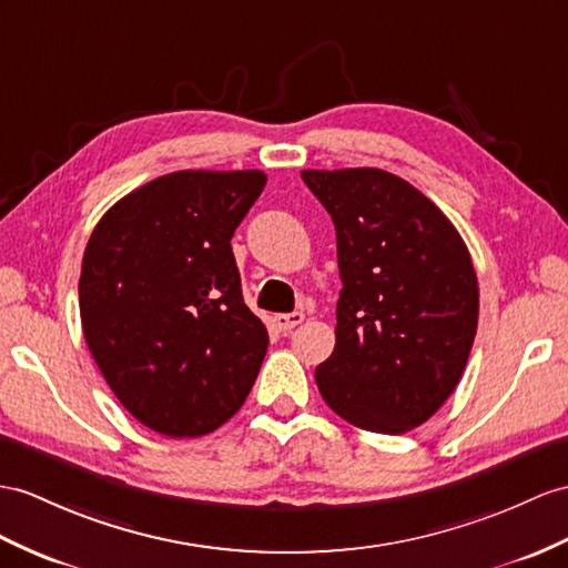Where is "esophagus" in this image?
I'll return each mask as SVG.
<instances>
[{
  "label": "esophagus",
  "instance_id": "obj_1",
  "mask_svg": "<svg viewBox=\"0 0 568 568\" xmlns=\"http://www.w3.org/2000/svg\"><path fill=\"white\" fill-rule=\"evenodd\" d=\"M303 323V313H298V311H294V313H282V315H274V325L280 327L282 332H288V329H294L296 325H301Z\"/></svg>",
  "mask_w": 568,
  "mask_h": 568
}]
</instances>
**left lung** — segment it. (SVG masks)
<instances>
[{
	"label": "left lung",
	"mask_w": 568,
	"mask_h": 568,
	"mask_svg": "<svg viewBox=\"0 0 568 568\" xmlns=\"http://www.w3.org/2000/svg\"><path fill=\"white\" fill-rule=\"evenodd\" d=\"M337 231L335 352L315 368L332 412L405 434L458 388L479 286L460 233L426 195L381 169L303 171Z\"/></svg>",
	"instance_id": "1"
}]
</instances>
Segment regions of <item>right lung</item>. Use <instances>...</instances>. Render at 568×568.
<instances>
[{"label": "right lung", "mask_w": 568, "mask_h": 568, "mask_svg": "<svg viewBox=\"0 0 568 568\" xmlns=\"http://www.w3.org/2000/svg\"><path fill=\"white\" fill-rule=\"evenodd\" d=\"M265 183L262 171L161 175L91 233L81 327L110 390L151 432L212 434L253 388L270 337L243 301L231 239Z\"/></svg>", "instance_id": "obj_1"}]
</instances>
